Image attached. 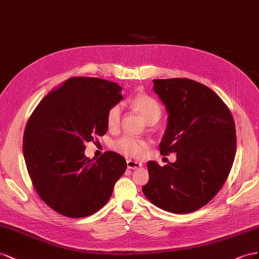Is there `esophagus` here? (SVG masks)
<instances>
[{
	"label": "esophagus",
	"instance_id": "1",
	"mask_svg": "<svg viewBox=\"0 0 259 259\" xmlns=\"http://www.w3.org/2000/svg\"><path fill=\"white\" fill-rule=\"evenodd\" d=\"M141 166H142V164H141V162H139V161L131 160V159L127 160V167H128V169H137V168H140Z\"/></svg>",
	"mask_w": 259,
	"mask_h": 259
}]
</instances>
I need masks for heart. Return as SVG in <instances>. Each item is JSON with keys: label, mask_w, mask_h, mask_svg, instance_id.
<instances>
[{"label": "heart", "mask_w": 259, "mask_h": 259, "mask_svg": "<svg viewBox=\"0 0 259 259\" xmlns=\"http://www.w3.org/2000/svg\"><path fill=\"white\" fill-rule=\"evenodd\" d=\"M131 105L142 114L147 120H158L161 115V108L156 100L147 94H137L130 101ZM121 118V106L119 104L113 105L108 109L106 115L107 127L113 130L118 128ZM114 147L117 152L130 158H142L147 150V142L142 139L124 136L114 142Z\"/></svg>", "instance_id": "obj_1"}]
</instances>
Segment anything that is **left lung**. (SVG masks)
Listing matches in <instances>:
<instances>
[{
    "label": "left lung",
    "instance_id": "1",
    "mask_svg": "<svg viewBox=\"0 0 259 259\" xmlns=\"http://www.w3.org/2000/svg\"><path fill=\"white\" fill-rule=\"evenodd\" d=\"M154 91L165 104L168 124L159 151L176 153L164 167L147 162L144 195L169 212L188 213L207 204L223 188L236 151L233 117L211 89L186 78L155 79Z\"/></svg>",
    "mask_w": 259,
    "mask_h": 259
}]
</instances>
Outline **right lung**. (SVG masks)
Masks as SVG:
<instances>
[{"mask_svg": "<svg viewBox=\"0 0 259 259\" xmlns=\"http://www.w3.org/2000/svg\"><path fill=\"white\" fill-rule=\"evenodd\" d=\"M112 81L72 77L46 95L27 122L23 151L27 170L42 201L63 216L97 212L127 168L121 155L107 151L97 160L85 143L107 131L108 109L122 100Z\"/></svg>", "mask_w": 259, "mask_h": 259, "instance_id": "add662e5", "label": "right lung"}]
</instances>
